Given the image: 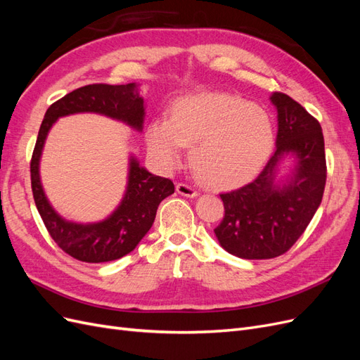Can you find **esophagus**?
Here are the masks:
<instances>
[{"instance_id":"1","label":"esophagus","mask_w":360,"mask_h":360,"mask_svg":"<svg viewBox=\"0 0 360 360\" xmlns=\"http://www.w3.org/2000/svg\"><path fill=\"white\" fill-rule=\"evenodd\" d=\"M176 191L180 195H183V197H188V198H193V197H197V195H198V192L195 191L191 186V184H188V183H177L176 184Z\"/></svg>"}]
</instances>
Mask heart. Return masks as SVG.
<instances>
[{
	"label": "heart",
	"mask_w": 360,
	"mask_h": 360,
	"mask_svg": "<svg viewBox=\"0 0 360 360\" xmlns=\"http://www.w3.org/2000/svg\"><path fill=\"white\" fill-rule=\"evenodd\" d=\"M147 148L159 165L176 168L184 147L197 177L214 189H231L252 180L275 143L274 124L263 108L230 93L204 91L172 103L169 120L151 122Z\"/></svg>",
	"instance_id": "1"
}]
</instances>
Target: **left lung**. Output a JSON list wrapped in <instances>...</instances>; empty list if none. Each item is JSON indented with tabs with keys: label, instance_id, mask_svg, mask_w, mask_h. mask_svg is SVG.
<instances>
[{
	"label": "left lung",
	"instance_id": "obj_1",
	"mask_svg": "<svg viewBox=\"0 0 360 360\" xmlns=\"http://www.w3.org/2000/svg\"><path fill=\"white\" fill-rule=\"evenodd\" d=\"M278 111L276 150L246 186L221 193L225 214L214 228L221 246L238 258H275L297 242L321 204L326 186L324 138L320 123L284 93L270 96ZM297 160L292 176L276 180L278 162Z\"/></svg>",
	"mask_w": 360,
	"mask_h": 360
}]
</instances>
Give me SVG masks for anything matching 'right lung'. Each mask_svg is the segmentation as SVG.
Returning a JSON list of instances; mask_svg holds the SVG:
<instances>
[{"instance_id": "obj_1", "label": "right lung", "mask_w": 360, "mask_h": 360, "mask_svg": "<svg viewBox=\"0 0 360 360\" xmlns=\"http://www.w3.org/2000/svg\"><path fill=\"white\" fill-rule=\"evenodd\" d=\"M136 84H93L76 89L52 103L43 118L31 158V189L48 233L64 252L85 263L118 259L136 248L155 222L162 200L174 193V183L148 172L130 156L127 188L122 202L106 219L76 224L61 217L49 204L40 181V156L52 124L60 117L79 112L102 114L141 132L146 106Z\"/></svg>"}]
</instances>
